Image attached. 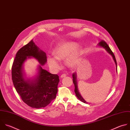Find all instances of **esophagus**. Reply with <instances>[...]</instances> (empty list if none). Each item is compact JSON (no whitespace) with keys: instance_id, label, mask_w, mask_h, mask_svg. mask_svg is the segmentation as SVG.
<instances>
[{"instance_id":"34e87169","label":"esophagus","mask_w":130,"mask_h":130,"mask_svg":"<svg viewBox=\"0 0 130 130\" xmlns=\"http://www.w3.org/2000/svg\"><path fill=\"white\" fill-rule=\"evenodd\" d=\"M66 76V75L65 74H62L61 75V78H63L64 77H65Z\"/></svg>"}]
</instances>
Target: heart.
Returning a JSON list of instances; mask_svg holds the SVG:
<instances>
[{"mask_svg": "<svg viewBox=\"0 0 130 130\" xmlns=\"http://www.w3.org/2000/svg\"><path fill=\"white\" fill-rule=\"evenodd\" d=\"M78 43L74 42H67L62 43L54 50V56L47 58L49 66L53 70L56 71L60 68L59 61H64L66 65L74 68L79 64L82 56V48Z\"/></svg>", "mask_w": 130, "mask_h": 130, "instance_id": "1", "label": "heart"}]
</instances>
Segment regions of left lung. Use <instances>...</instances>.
Masks as SVG:
<instances>
[{
	"instance_id": "left-lung-1",
	"label": "left lung",
	"mask_w": 130,
	"mask_h": 130,
	"mask_svg": "<svg viewBox=\"0 0 130 130\" xmlns=\"http://www.w3.org/2000/svg\"><path fill=\"white\" fill-rule=\"evenodd\" d=\"M98 46L103 48L104 49H105V50L111 56V57L113 58V60L114 61V63L116 65V70L117 71V63H116V59L115 57L114 56V54L113 53V52H112V51L111 50V49L110 48V47H109V46L108 45V44L107 43L104 41H102L101 42H100L99 44H98ZM76 73L74 72L72 74V77H73V83L74 84V87H75V89H74V92L75 93V95L77 97V98L81 102H82L84 103H86V104H88V102H86L84 98L82 96V95H80V94L79 92V91L78 90V87H77V80H76Z\"/></svg>"
}]
</instances>
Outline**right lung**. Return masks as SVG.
<instances>
[{"label":"right lung","instance_id":"obj_1","mask_svg":"<svg viewBox=\"0 0 130 130\" xmlns=\"http://www.w3.org/2000/svg\"><path fill=\"white\" fill-rule=\"evenodd\" d=\"M30 58L36 59L39 64L35 76L27 78L23 67L24 63ZM46 62V53L32 40L18 51L12 65V80L16 91L22 100L32 108H44L56 97L59 77L43 68Z\"/></svg>","mask_w":130,"mask_h":130}]
</instances>
